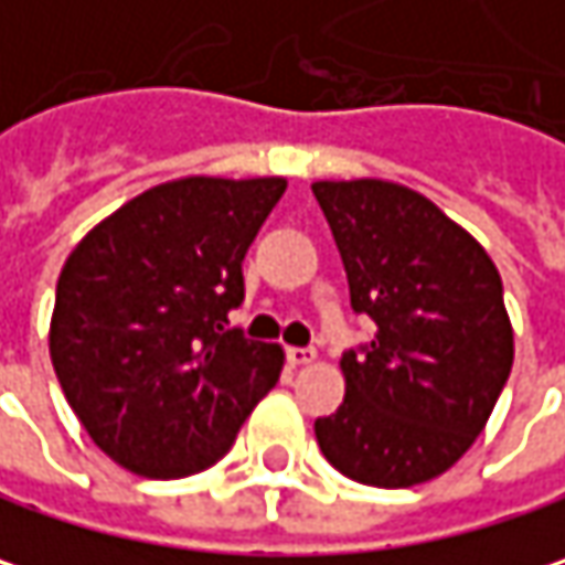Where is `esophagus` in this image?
<instances>
[{
	"mask_svg": "<svg viewBox=\"0 0 565 565\" xmlns=\"http://www.w3.org/2000/svg\"><path fill=\"white\" fill-rule=\"evenodd\" d=\"M286 356H289V363H292V366H308V363H315V360H318V350H315V347H289V350H286Z\"/></svg>",
	"mask_w": 565,
	"mask_h": 565,
	"instance_id": "1",
	"label": "esophagus"
}]
</instances>
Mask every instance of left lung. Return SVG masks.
<instances>
[{"label":"left lung","mask_w":565,"mask_h":565,"mask_svg":"<svg viewBox=\"0 0 565 565\" xmlns=\"http://www.w3.org/2000/svg\"><path fill=\"white\" fill-rule=\"evenodd\" d=\"M341 250L350 305L376 338L341 356L343 405L315 422L343 476L408 489L463 457L511 363L502 276L482 244L422 192L385 180L311 185Z\"/></svg>","instance_id":"obj_1"}]
</instances>
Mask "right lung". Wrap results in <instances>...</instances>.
Wrapping results in <instances>:
<instances>
[{"instance_id":"obj_1","label":"right lung","mask_w":565,"mask_h":565,"mask_svg":"<svg viewBox=\"0 0 565 565\" xmlns=\"http://www.w3.org/2000/svg\"><path fill=\"white\" fill-rule=\"evenodd\" d=\"M282 177H185L125 202L66 257L51 318L63 395L102 454L147 479L218 463L279 383L282 347L244 338L241 263Z\"/></svg>"}]
</instances>
